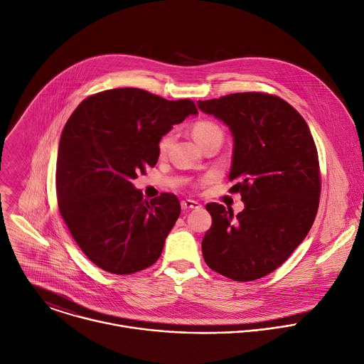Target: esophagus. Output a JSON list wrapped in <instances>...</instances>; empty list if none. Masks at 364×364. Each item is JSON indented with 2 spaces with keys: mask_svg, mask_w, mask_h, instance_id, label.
Instances as JSON below:
<instances>
[{
  "mask_svg": "<svg viewBox=\"0 0 364 364\" xmlns=\"http://www.w3.org/2000/svg\"><path fill=\"white\" fill-rule=\"evenodd\" d=\"M181 205H182V209H186V210H189V209H199L200 208V203H198L196 200H192V199H185V200L181 202Z\"/></svg>",
  "mask_w": 364,
  "mask_h": 364,
  "instance_id": "obj_1",
  "label": "esophagus"
}]
</instances>
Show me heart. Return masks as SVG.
<instances>
[{
    "label": "heart",
    "instance_id": "b5f03b06",
    "mask_svg": "<svg viewBox=\"0 0 364 364\" xmlns=\"http://www.w3.org/2000/svg\"><path fill=\"white\" fill-rule=\"evenodd\" d=\"M192 136L195 137V140L199 144H202L209 139L223 137V130H221L220 126H218L213 122H210V120H199L192 127ZM171 140H172L171 134H166L161 139V141H159V151L161 152H165L168 149Z\"/></svg>",
    "mask_w": 364,
    "mask_h": 364
}]
</instances>
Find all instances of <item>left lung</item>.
<instances>
[{
	"label": "left lung",
	"instance_id": "left-lung-1",
	"mask_svg": "<svg viewBox=\"0 0 364 364\" xmlns=\"http://www.w3.org/2000/svg\"><path fill=\"white\" fill-rule=\"evenodd\" d=\"M198 107L230 126L234 158L230 192L245 203H208L212 225L202 240L208 267L234 281L277 269L307 237L318 210V154L303 116L278 96L245 92L199 100Z\"/></svg>",
	"mask_w": 364,
	"mask_h": 364
}]
</instances>
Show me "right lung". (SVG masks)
I'll use <instances>...</instances> for the list:
<instances>
[{"instance_id": "obj_1", "label": "right lung", "mask_w": 364, "mask_h": 364, "mask_svg": "<svg viewBox=\"0 0 364 364\" xmlns=\"http://www.w3.org/2000/svg\"><path fill=\"white\" fill-rule=\"evenodd\" d=\"M198 109L122 87L85 99L68 117L58 144L55 191L63 220L99 268L129 275L154 265L181 215L173 193L148 202L132 181L155 166L159 141Z\"/></svg>"}]
</instances>
